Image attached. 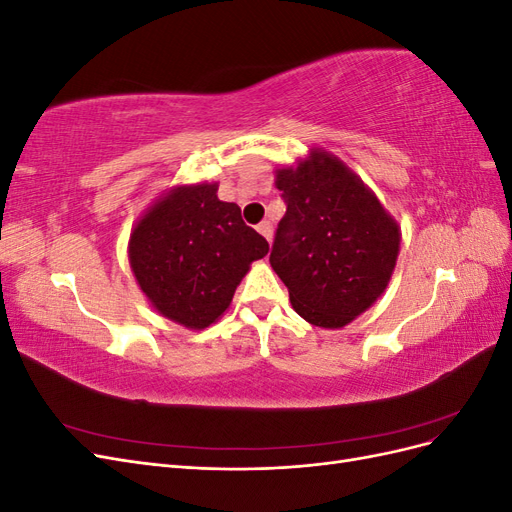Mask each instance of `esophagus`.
Returning <instances> with one entry per match:
<instances>
[{
    "label": "esophagus",
    "mask_w": 512,
    "mask_h": 512,
    "mask_svg": "<svg viewBox=\"0 0 512 512\" xmlns=\"http://www.w3.org/2000/svg\"><path fill=\"white\" fill-rule=\"evenodd\" d=\"M258 232L271 243V239H273V224H271V222H267V220L260 222V224H258Z\"/></svg>",
    "instance_id": "obj_1"
}]
</instances>
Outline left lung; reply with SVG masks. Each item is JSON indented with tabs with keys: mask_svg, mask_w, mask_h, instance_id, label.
I'll list each match as a JSON object with an SVG mask.
<instances>
[{
	"mask_svg": "<svg viewBox=\"0 0 512 512\" xmlns=\"http://www.w3.org/2000/svg\"><path fill=\"white\" fill-rule=\"evenodd\" d=\"M286 215L269 262L301 318L342 329L378 301L391 282L401 232L378 196L329 151L312 149L277 168Z\"/></svg>",
	"mask_w": 512,
	"mask_h": 512,
	"instance_id": "obj_1",
	"label": "left lung"
}]
</instances>
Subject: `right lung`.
Wrapping results in <instances>:
<instances>
[{
    "mask_svg": "<svg viewBox=\"0 0 512 512\" xmlns=\"http://www.w3.org/2000/svg\"><path fill=\"white\" fill-rule=\"evenodd\" d=\"M269 243L218 198V183L177 185L136 222L128 258L153 309L188 329L218 320Z\"/></svg>",
    "mask_w": 512,
    "mask_h": 512,
    "instance_id": "1",
    "label": "right lung"
}]
</instances>
